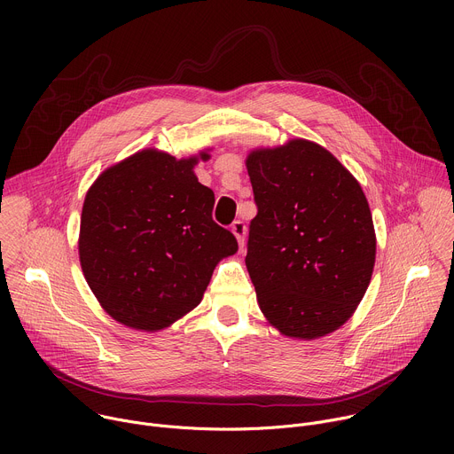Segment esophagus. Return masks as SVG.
I'll use <instances>...</instances> for the list:
<instances>
[{"mask_svg":"<svg viewBox=\"0 0 454 454\" xmlns=\"http://www.w3.org/2000/svg\"><path fill=\"white\" fill-rule=\"evenodd\" d=\"M231 231H233V235L237 237L239 244H240V246H244V237H246V224H244L242 221H235V223L231 224Z\"/></svg>","mask_w":454,"mask_h":454,"instance_id":"1","label":"esophagus"}]
</instances>
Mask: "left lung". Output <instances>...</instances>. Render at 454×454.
Segmentation results:
<instances>
[{
	"instance_id": "left-lung-1",
	"label": "left lung",
	"mask_w": 454,
	"mask_h": 454,
	"mask_svg": "<svg viewBox=\"0 0 454 454\" xmlns=\"http://www.w3.org/2000/svg\"><path fill=\"white\" fill-rule=\"evenodd\" d=\"M246 167L258 208L246 268L261 310L287 338L334 333L363 300L375 264L361 184L309 140L256 149Z\"/></svg>"
}]
</instances>
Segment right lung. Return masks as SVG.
Listing matches in <instances>:
<instances>
[{
    "mask_svg": "<svg viewBox=\"0 0 454 454\" xmlns=\"http://www.w3.org/2000/svg\"><path fill=\"white\" fill-rule=\"evenodd\" d=\"M196 163L147 149L109 167L86 193L81 266L104 310L127 327L161 331L198 307L221 258L239 249L212 219L215 198Z\"/></svg>",
    "mask_w": 454,
    "mask_h": 454,
    "instance_id": "obj_1",
    "label": "right lung"
}]
</instances>
